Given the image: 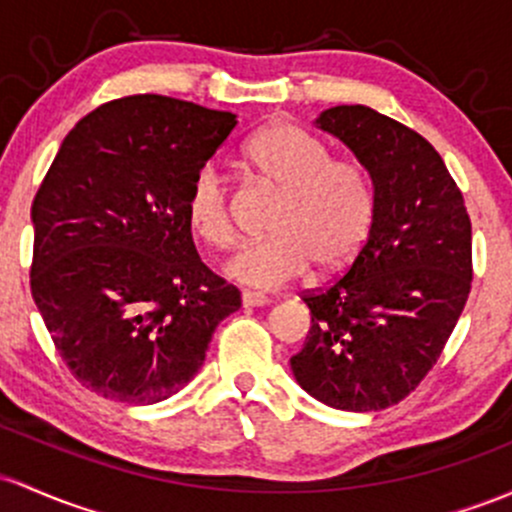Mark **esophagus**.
<instances>
[{
    "label": "esophagus",
    "mask_w": 512,
    "mask_h": 512,
    "mask_svg": "<svg viewBox=\"0 0 512 512\" xmlns=\"http://www.w3.org/2000/svg\"><path fill=\"white\" fill-rule=\"evenodd\" d=\"M265 303H269L265 294H257V291H243V306L245 308H257V306H265Z\"/></svg>",
    "instance_id": "1"
}]
</instances>
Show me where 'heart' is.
<instances>
[{
	"instance_id": "b5f03b06",
	"label": "heart",
	"mask_w": 512,
	"mask_h": 512,
	"mask_svg": "<svg viewBox=\"0 0 512 512\" xmlns=\"http://www.w3.org/2000/svg\"><path fill=\"white\" fill-rule=\"evenodd\" d=\"M245 162L257 182L279 192L269 211L272 235L245 245L226 272L255 289H282L316 265L320 274L350 267L369 238L376 194L367 167L333 157L328 145L296 123H272L247 143ZM184 221L201 243H235L226 179L213 165L194 172L184 194Z\"/></svg>"
}]
</instances>
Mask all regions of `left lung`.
<instances>
[{
    "label": "left lung",
    "instance_id": "left-lung-1",
    "mask_svg": "<svg viewBox=\"0 0 512 512\" xmlns=\"http://www.w3.org/2000/svg\"><path fill=\"white\" fill-rule=\"evenodd\" d=\"M372 177L376 209L362 252L325 289L306 291L311 330L296 381L340 411L403 401L440 359L471 291V221L440 153L413 128L333 106L316 121Z\"/></svg>",
    "mask_w": 512,
    "mask_h": 512
}]
</instances>
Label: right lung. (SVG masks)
Listing matches in <instances>:
<instances>
[{
  "mask_svg": "<svg viewBox=\"0 0 512 512\" xmlns=\"http://www.w3.org/2000/svg\"><path fill=\"white\" fill-rule=\"evenodd\" d=\"M235 114L160 94L101 104L67 133L31 206V294L72 376L148 406L187 386L240 291L196 255L194 172Z\"/></svg>",
  "mask_w": 512,
  "mask_h": 512,
  "instance_id": "obj_1",
  "label": "right lung"
}]
</instances>
